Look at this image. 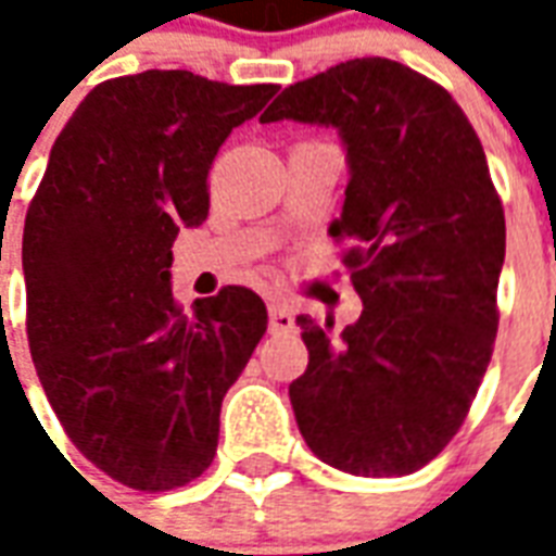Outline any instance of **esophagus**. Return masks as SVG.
Returning <instances> with one entry per match:
<instances>
[{
  "label": "esophagus",
  "instance_id": "34e87169",
  "mask_svg": "<svg viewBox=\"0 0 556 556\" xmlns=\"http://www.w3.org/2000/svg\"><path fill=\"white\" fill-rule=\"evenodd\" d=\"M267 327H270V333H294V315L286 303L267 306Z\"/></svg>",
  "mask_w": 556,
  "mask_h": 556
}]
</instances>
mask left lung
I'll use <instances>...</instances> for the list:
<instances>
[{"instance_id":"obj_1","label":"left lung","mask_w":556,"mask_h":556,"mask_svg":"<svg viewBox=\"0 0 556 556\" xmlns=\"http://www.w3.org/2000/svg\"><path fill=\"white\" fill-rule=\"evenodd\" d=\"M333 127L349 187L333 238L363 313L342 333L301 315L306 372L289 384L321 462L402 477L465 422L497 337L506 219L462 106L390 59H351L294 83L262 122Z\"/></svg>"}]
</instances>
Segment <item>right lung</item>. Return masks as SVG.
<instances>
[{"mask_svg":"<svg viewBox=\"0 0 556 556\" xmlns=\"http://www.w3.org/2000/svg\"><path fill=\"white\" fill-rule=\"evenodd\" d=\"M277 86L142 71L86 94L55 139L23 229L26 333L79 453L118 482L169 491L217 453L223 396L267 327L241 286L172 298V241L207 217V169Z\"/></svg>","mask_w":556,"mask_h":556,"instance_id":"obj_1","label":"right lung"}]
</instances>
